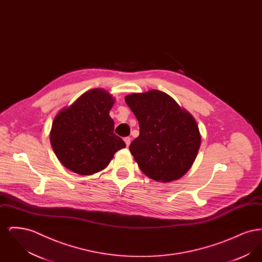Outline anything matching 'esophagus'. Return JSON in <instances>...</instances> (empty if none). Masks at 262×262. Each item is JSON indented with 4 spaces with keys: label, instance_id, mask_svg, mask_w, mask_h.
<instances>
[{
    "label": "esophagus",
    "instance_id": "esophagus-1",
    "mask_svg": "<svg viewBox=\"0 0 262 262\" xmlns=\"http://www.w3.org/2000/svg\"><path fill=\"white\" fill-rule=\"evenodd\" d=\"M124 140H125V144H126V146H128L129 144H130V137H126L124 138Z\"/></svg>",
    "mask_w": 262,
    "mask_h": 262
}]
</instances>
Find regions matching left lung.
I'll return each mask as SVG.
<instances>
[{"label": "left lung", "mask_w": 262, "mask_h": 262, "mask_svg": "<svg viewBox=\"0 0 262 262\" xmlns=\"http://www.w3.org/2000/svg\"><path fill=\"white\" fill-rule=\"evenodd\" d=\"M125 101L139 125V136L129 150L140 170L162 183L182 178L200 147L194 118L171 96L155 89L126 95Z\"/></svg>", "instance_id": "obj_1"}]
</instances>
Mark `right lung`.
Listing matches in <instances>:
<instances>
[{"mask_svg":"<svg viewBox=\"0 0 262 262\" xmlns=\"http://www.w3.org/2000/svg\"><path fill=\"white\" fill-rule=\"evenodd\" d=\"M114 102L104 89H91L55 117L51 145L66 168L76 174H95L125 148V141L114 134L109 116Z\"/></svg>","mask_w":262,"mask_h":262,"instance_id":"1","label":"right lung"}]
</instances>
